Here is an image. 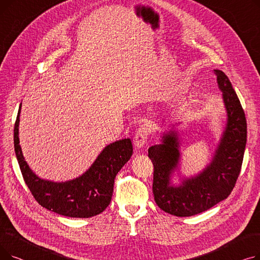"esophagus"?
I'll use <instances>...</instances> for the list:
<instances>
[{
	"label": "esophagus",
	"mask_w": 260,
	"mask_h": 260,
	"mask_svg": "<svg viewBox=\"0 0 260 260\" xmlns=\"http://www.w3.org/2000/svg\"><path fill=\"white\" fill-rule=\"evenodd\" d=\"M149 131L147 127H140L135 133V137H134V144L137 148L142 149L143 147H145L146 145V141H147V137H148Z\"/></svg>",
	"instance_id": "1"
}]
</instances>
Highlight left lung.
Segmentation results:
<instances>
[{
    "label": "left lung",
    "mask_w": 260,
    "mask_h": 260,
    "mask_svg": "<svg viewBox=\"0 0 260 260\" xmlns=\"http://www.w3.org/2000/svg\"><path fill=\"white\" fill-rule=\"evenodd\" d=\"M214 72L222 92L226 121L208 165L189 177L180 172L181 143L179 129L174 128L179 124L163 132L160 142L148 148V157L154 165L155 201L161 210L174 216H193L226 199L240 173L247 144V120L229 78L219 70ZM175 174L180 177L178 185L172 183Z\"/></svg>",
    "instance_id": "left-lung-1"
}]
</instances>
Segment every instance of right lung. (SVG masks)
<instances>
[{
  "instance_id": "1",
  "label": "right lung",
  "mask_w": 260,
  "mask_h": 260,
  "mask_svg": "<svg viewBox=\"0 0 260 260\" xmlns=\"http://www.w3.org/2000/svg\"><path fill=\"white\" fill-rule=\"evenodd\" d=\"M21 107L22 103L13 129V142L24 181L35 199L43 208L66 217L89 218L102 213L111 203L116 175L133 155L131 139L106 145L89 169L75 179L46 180L35 174L23 156L19 139Z\"/></svg>"
}]
</instances>
